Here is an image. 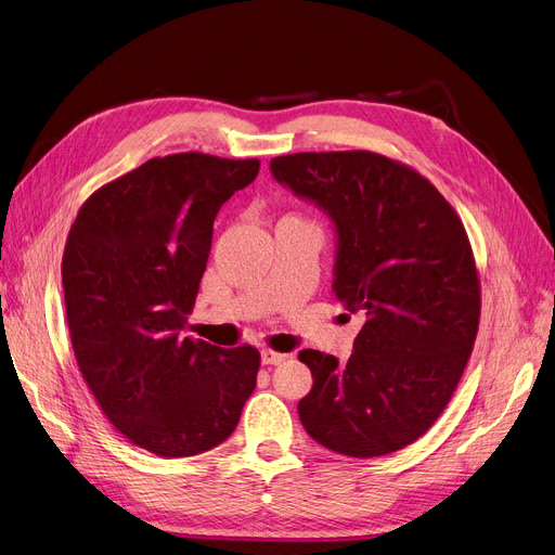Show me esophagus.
I'll return each instance as SVG.
<instances>
[{
  "mask_svg": "<svg viewBox=\"0 0 555 555\" xmlns=\"http://www.w3.org/2000/svg\"><path fill=\"white\" fill-rule=\"evenodd\" d=\"M287 359V354H283V352H274V350H263L261 352V361L266 363V365H276V363H283Z\"/></svg>",
  "mask_w": 555,
  "mask_h": 555,
  "instance_id": "esophagus-1",
  "label": "esophagus"
}]
</instances>
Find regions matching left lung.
<instances>
[{
	"label": "left lung",
	"instance_id": "obj_1",
	"mask_svg": "<svg viewBox=\"0 0 555 555\" xmlns=\"http://www.w3.org/2000/svg\"><path fill=\"white\" fill-rule=\"evenodd\" d=\"M270 171L335 228L332 292L365 317L346 363L299 359L314 377L299 417L321 447L379 457L447 409L479 323V281L462 220L411 167L373 152L289 154Z\"/></svg>",
	"mask_w": 555,
	"mask_h": 555
}]
</instances>
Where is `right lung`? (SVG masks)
I'll list each match as a JSON object with an SVG mask.
<instances>
[{
    "mask_svg": "<svg viewBox=\"0 0 555 555\" xmlns=\"http://www.w3.org/2000/svg\"><path fill=\"white\" fill-rule=\"evenodd\" d=\"M254 160L152 158L80 209L62 258L73 352L102 413L160 457L225 441L256 388L258 350L182 337L214 218L258 173Z\"/></svg>",
    "mask_w": 555,
    "mask_h": 555,
    "instance_id": "add662e5",
    "label": "right lung"
}]
</instances>
